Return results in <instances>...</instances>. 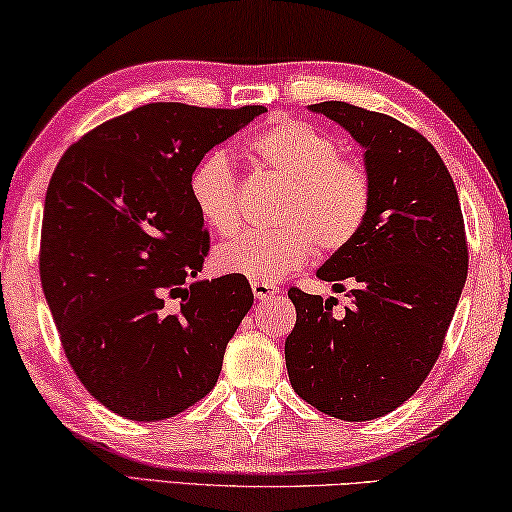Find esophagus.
<instances>
[{
  "instance_id": "esophagus-1",
  "label": "esophagus",
  "mask_w": 512,
  "mask_h": 512,
  "mask_svg": "<svg viewBox=\"0 0 512 512\" xmlns=\"http://www.w3.org/2000/svg\"><path fill=\"white\" fill-rule=\"evenodd\" d=\"M251 293H254L256 300H272V297L279 295V290L274 283H261V281H254L251 283Z\"/></svg>"
}]
</instances>
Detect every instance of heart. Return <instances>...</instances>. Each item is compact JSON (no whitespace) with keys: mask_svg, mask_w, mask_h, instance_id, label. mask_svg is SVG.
<instances>
[{"mask_svg":"<svg viewBox=\"0 0 512 512\" xmlns=\"http://www.w3.org/2000/svg\"><path fill=\"white\" fill-rule=\"evenodd\" d=\"M249 155L283 185L277 229L242 233L212 251L219 274L277 283L320 251L348 247L371 210V178L359 162L341 157L338 141L313 123L286 119L249 141ZM187 196L203 222L217 233L240 224L238 180L222 148H212L187 176Z\"/></svg>","mask_w":512,"mask_h":512,"instance_id":"b5f03b06","label":"heart"}]
</instances>
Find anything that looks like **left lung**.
I'll use <instances>...</instances> for the list:
<instances>
[{
  "label": "left lung",
  "instance_id": "obj_1",
  "mask_svg": "<svg viewBox=\"0 0 512 512\" xmlns=\"http://www.w3.org/2000/svg\"><path fill=\"white\" fill-rule=\"evenodd\" d=\"M364 148L373 196L364 229L316 272L350 286L352 306L332 311L290 288L297 322L286 338V368L297 396L341 421H371L405 403L442 352L467 279L460 199L430 141L387 114L348 102H318Z\"/></svg>",
  "mask_w": 512,
  "mask_h": 512
}]
</instances>
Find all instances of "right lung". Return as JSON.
<instances>
[{
  "instance_id": "obj_1",
  "label": "right lung",
  "mask_w": 512,
  "mask_h": 512,
  "mask_svg": "<svg viewBox=\"0 0 512 512\" xmlns=\"http://www.w3.org/2000/svg\"><path fill=\"white\" fill-rule=\"evenodd\" d=\"M263 112L151 102L98 125L54 169L43 293L75 375L114 414L169 419L217 384L254 293L231 274L196 279L208 231L187 176Z\"/></svg>"
}]
</instances>
